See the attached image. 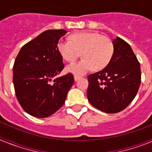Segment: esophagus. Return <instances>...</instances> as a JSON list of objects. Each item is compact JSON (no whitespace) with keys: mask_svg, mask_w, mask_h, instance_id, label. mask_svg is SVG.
Masks as SVG:
<instances>
[{"mask_svg":"<svg viewBox=\"0 0 152 152\" xmlns=\"http://www.w3.org/2000/svg\"><path fill=\"white\" fill-rule=\"evenodd\" d=\"M81 77H80V76H77V75H75V77H74V79H75V81H77V80H78Z\"/></svg>","mask_w":152,"mask_h":152,"instance_id":"obj_1","label":"esophagus"}]
</instances>
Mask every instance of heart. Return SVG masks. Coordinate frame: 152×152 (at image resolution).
<instances>
[{"label":"heart","instance_id":"1","mask_svg":"<svg viewBox=\"0 0 152 152\" xmlns=\"http://www.w3.org/2000/svg\"><path fill=\"white\" fill-rule=\"evenodd\" d=\"M58 51L64 60L72 62L81 53L83 59L68 64L66 71L76 75L88 73L94 67L100 70L107 66L113 57L114 48L108 37L96 33L80 32L70 37V41L61 40Z\"/></svg>","mask_w":152,"mask_h":152}]
</instances>
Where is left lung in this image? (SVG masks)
<instances>
[{
    "label": "left lung",
    "instance_id": "1",
    "mask_svg": "<svg viewBox=\"0 0 152 152\" xmlns=\"http://www.w3.org/2000/svg\"><path fill=\"white\" fill-rule=\"evenodd\" d=\"M110 61L100 72L88 76L87 96L91 105L107 113L128 107L141 84L140 64L131 46L119 37L113 40Z\"/></svg>",
    "mask_w": 152,
    "mask_h": 152
}]
</instances>
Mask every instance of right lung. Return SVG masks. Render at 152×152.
Listing matches in <instances>:
<instances>
[{
    "label": "right lung",
    "instance_id": "right-lung-1",
    "mask_svg": "<svg viewBox=\"0 0 152 152\" xmlns=\"http://www.w3.org/2000/svg\"><path fill=\"white\" fill-rule=\"evenodd\" d=\"M64 29H49L29 42L19 52L13 68V83L19 103L28 114L45 118L59 110L74 84L64 68L57 45Z\"/></svg>",
    "mask_w": 152,
    "mask_h": 152
}]
</instances>
